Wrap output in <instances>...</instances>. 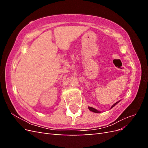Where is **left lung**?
<instances>
[{
  "label": "left lung",
  "mask_w": 148,
  "mask_h": 148,
  "mask_svg": "<svg viewBox=\"0 0 148 148\" xmlns=\"http://www.w3.org/2000/svg\"><path fill=\"white\" fill-rule=\"evenodd\" d=\"M118 102H119V101H118V102H115V104L111 107V108H112L113 107H114L116 104H117ZM88 109L90 110L91 111H92V112H95V113H100V112L99 111H98V110H97L96 109H94V108H92V107H88Z\"/></svg>",
  "instance_id": "8db88e82"
}]
</instances>
